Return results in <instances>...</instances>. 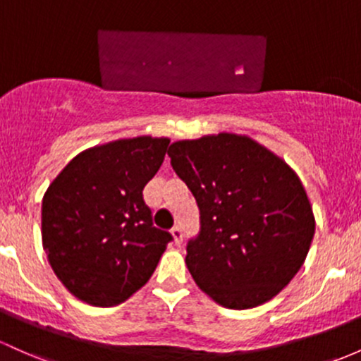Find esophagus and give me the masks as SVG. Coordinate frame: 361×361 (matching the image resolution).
<instances>
[{"label": "esophagus", "instance_id": "1", "mask_svg": "<svg viewBox=\"0 0 361 361\" xmlns=\"http://www.w3.org/2000/svg\"><path fill=\"white\" fill-rule=\"evenodd\" d=\"M171 235H173V240L176 245H180L181 241H183V231H181L180 226H174V228L171 229Z\"/></svg>", "mask_w": 361, "mask_h": 361}]
</instances>
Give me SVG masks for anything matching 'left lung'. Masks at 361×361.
I'll list each match as a JSON object with an SVG mask.
<instances>
[{"label":"left lung","instance_id":"left-lung-1","mask_svg":"<svg viewBox=\"0 0 361 361\" xmlns=\"http://www.w3.org/2000/svg\"><path fill=\"white\" fill-rule=\"evenodd\" d=\"M168 156L200 209V233L185 259L197 286L231 310L274 298L303 265L315 233L298 174L236 133L178 140Z\"/></svg>","mask_w":361,"mask_h":361}]
</instances>
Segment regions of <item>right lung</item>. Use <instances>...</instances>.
I'll use <instances>...</instances> for the list:
<instances>
[{
	"mask_svg": "<svg viewBox=\"0 0 361 361\" xmlns=\"http://www.w3.org/2000/svg\"><path fill=\"white\" fill-rule=\"evenodd\" d=\"M169 138H120L75 156L42 199V247L63 286L94 307L140 290L173 240L154 228L144 187Z\"/></svg>",
	"mask_w": 361,
	"mask_h": 361,
	"instance_id": "right-lung-1",
	"label": "right lung"
}]
</instances>
